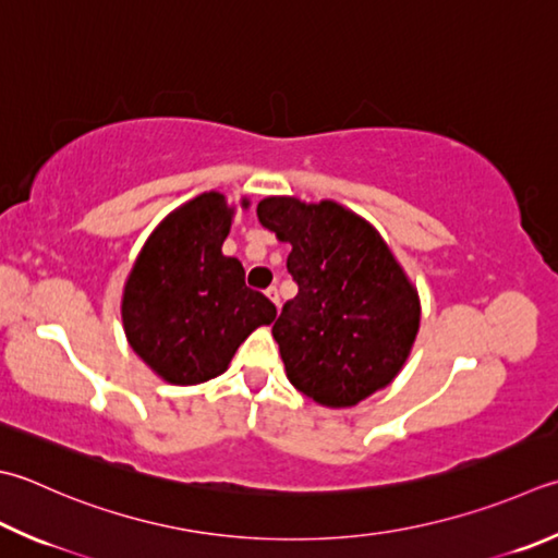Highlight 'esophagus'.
I'll return each mask as SVG.
<instances>
[{"label": "esophagus", "mask_w": 558, "mask_h": 558, "mask_svg": "<svg viewBox=\"0 0 558 558\" xmlns=\"http://www.w3.org/2000/svg\"><path fill=\"white\" fill-rule=\"evenodd\" d=\"M265 293H267V296H269V301H271V303H275V306H277V308L281 306V299H279V289H277V287H269V289H267Z\"/></svg>", "instance_id": "esophagus-1"}]
</instances>
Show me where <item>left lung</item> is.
Returning <instances> with one entry per match:
<instances>
[{"mask_svg": "<svg viewBox=\"0 0 558 558\" xmlns=\"http://www.w3.org/2000/svg\"><path fill=\"white\" fill-rule=\"evenodd\" d=\"M259 223L291 252L299 293L271 328L289 381L328 408H352L403 369L420 328L417 289L378 230L335 202L267 196Z\"/></svg>", "mask_w": 558, "mask_h": 558, "instance_id": "1", "label": "left lung"}]
</instances>
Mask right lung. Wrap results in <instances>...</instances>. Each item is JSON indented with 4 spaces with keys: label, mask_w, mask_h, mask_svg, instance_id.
<instances>
[{
    "label": "right lung",
    "mask_w": 558,
    "mask_h": 558,
    "mask_svg": "<svg viewBox=\"0 0 558 558\" xmlns=\"http://www.w3.org/2000/svg\"><path fill=\"white\" fill-rule=\"evenodd\" d=\"M240 206L247 208V198ZM233 214L218 192L174 208L145 240L125 279V338L170 384L194 386L223 374L247 335L277 318L275 303L245 287L240 259L220 250Z\"/></svg>",
    "instance_id": "obj_1"
}]
</instances>
